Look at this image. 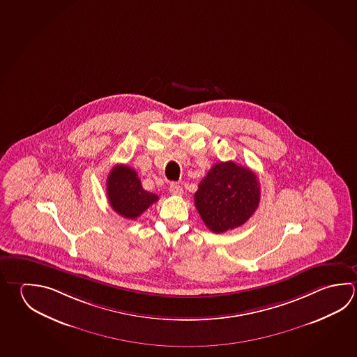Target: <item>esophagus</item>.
I'll list each match as a JSON object with an SVG mask.
<instances>
[{
    "mask_svg": "<svg viewBox=\"0 0 357 357\" xmlns=\"http://www.w3.org/2000/svg\"><path fill=\"white\" fill-rule=\"evenodd\" d=\"M169 192L172 195H181L183 192L181 186L177 183V182H172L169 185Z\"/></svg>",
    "mask_w": 357,
    "mask_h": 357,
    "instance_id": "34e87169",
    "label": "esophagus"
}]
</instances>
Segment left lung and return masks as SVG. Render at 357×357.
Wrapping results in <instances>:
<instances>
[{
    "label": "left lung",
    "instance_id": "obj_1",
    "mask_svg": "<svg viewBox=\"0 0 357 357\" xmlns=\"http://www.w3.org/2000/svg\"><path fill=\"white\" fill-rule=\"evenodd\" d=\"M259 202L258 177L233 161L214 165L195 192V206L204 224L216 234L245 224Z\"/></svg>",
    "mask_w": 357,
    "mask_h": 357
}]
</instances>
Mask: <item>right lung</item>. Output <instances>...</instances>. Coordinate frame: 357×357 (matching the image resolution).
<instances>
[{
  "label": "right lung",
  "mask_w": 357,
  "mask_h": 357,
  "mask_svg": "<svg viewBox=\"0 0 357 357\" xmlns=\"http://www.w3.org/2000/svg\"><path fill=\"white\" fill-rule=\"evenodd\" d=\"M110 206L126 219H137L158 200V196L146 191L136 171L126 165L113 167L107 180Z\"/></svg>",
  "instance_id": "1"
}]
</instances>
